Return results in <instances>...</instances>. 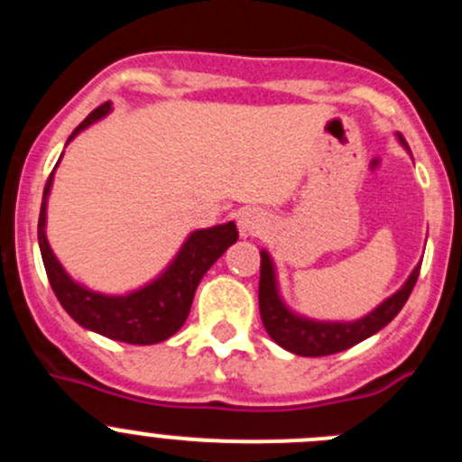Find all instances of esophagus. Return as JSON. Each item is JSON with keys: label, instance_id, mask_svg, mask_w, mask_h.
Returning <instances> with one entry per match:
<instances>
[{"label": "esophagus", "instance_id": "34e87169", "mask_svg": "<svg viewBox=\"0 0 462 462\" xmlns=\"http://www.w3.org/2000/svg\"><path fill=\"white\" fill-rule=\"evenodd\" d=\"M263 226H266V217L261 210L250 208V210H243L238 215V228L243 236H256Z\"/></svg>", "mask_w": 462, "mask_h": 462}]
</instances>
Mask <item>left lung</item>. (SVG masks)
I'll list each match as a JSON object with an SVG mask.
<instances>
[{"label": "left lung", "instance_id": "left-lung-1", "mask_svg": "<svg viewBox=\"0 0 462 462\" xmlns=\"http://www.w3.org/2000/svg\"><path fill=\"white\" fill-rule=\"evenodd\" d=\"M402 141V138H400ZM405 143V141H402ZM419 271L421 266H416L410 280L405 282V287L398 293L383 300L374 312H370L363 319L352 321V324H321V321H308L300 319L296 314L289 312L282 305L280 296L275 289V273H273V263L268 259L266 252H261V275H259V310L261 321L266 326L268 336L284 346L287 352L298 354V356H328V354L345 352L349 346L358 345L365 337L374 336L377 330L391 324L395 319V314L402 310L407 303L411 289H414L416 280H419Z\"/></svg>", "mask_w": 462, "mask_h": 462}]
</instances>
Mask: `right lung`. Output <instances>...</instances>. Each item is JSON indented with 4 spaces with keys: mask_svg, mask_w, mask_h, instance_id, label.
I'll list each match as a JSON object with an SVG mask.
<instances>
[{
    "mask_svg": "<svg viewBox=\"0 0 462 462\" xmlns=\"http://www.w3.org/2000/svg\"><path fill=\"white\" fill-rule=\"evenodd\" d=\"M108 110L110 104H101L99 108H94L73 129L69 141L94 120L104 117ZM51 182L52 173L46 182L43 203H41L39 247L57 300L80 326L110 337V340H120L126 345H154V342L169 340L189 317L196 287L208 273V268L226 252L228 245L238 240L236 224L228 222L222 226L203 228V231L191 234L169 271L150 287L129 293V296H104V293L88 291L76 284L52 254L46 240V196L51 191Z\"/></svg>",
    "mask_w": 462,
    "mask_h": 462,
    "instance_id": "add662e5",
    "label": "right lung"
}]
</instances>
